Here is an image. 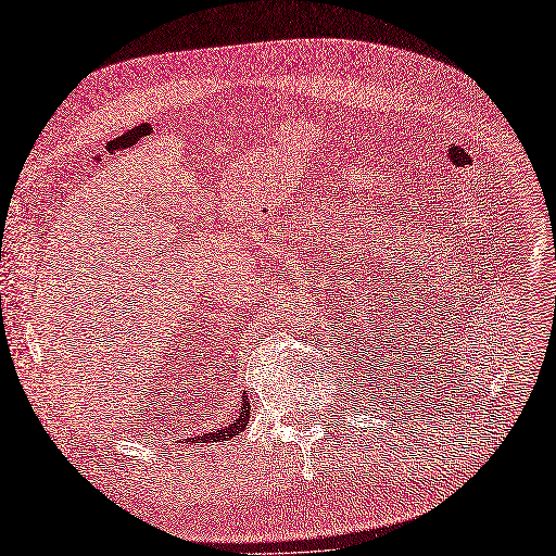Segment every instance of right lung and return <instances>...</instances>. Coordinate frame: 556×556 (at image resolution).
I'll return each instance as SVG.
<instances>
[{
	"label": "right lung",
	"instance_id": "obj_1",
	"mask_svg": "<svg viewBox=\"0 0 556 556\" xmlns=\"http://www.w3.org/2000/svg\"><path fill=\"white\" fill-rule=\"evenodd\" d=\"M248 419H250V403H248V396H243L241 408H239V417L233 419V422L229 427H225V429H217V431H208L204 435H197V443H215V441L223 443L227 439H233V435H239L248 427Z\"/></svg>",
	"mask_w": 556,
	"mask_h": 556
}]
</instances>
